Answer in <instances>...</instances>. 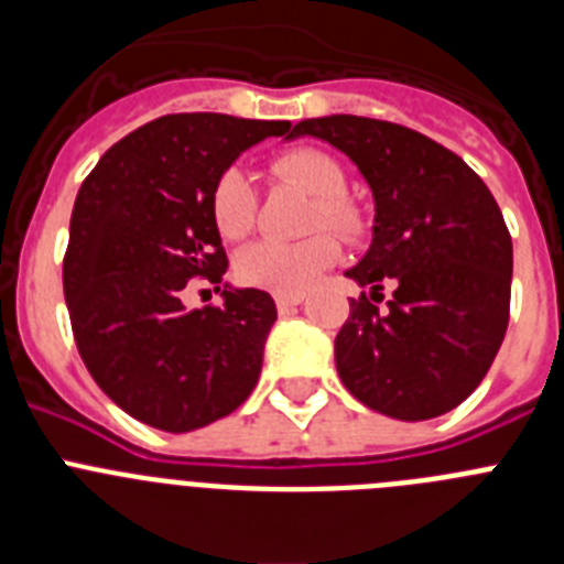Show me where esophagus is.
Returning a JSON list of instances; mask_svg holds the SVG:
<instances>
[{
	"instance_id": "34e87169",
	"label": "esophagus",
	"mask_w": 564,
	"mask_h": 564,
	"mask_svg": "<svg viewBox=\"0 0 564 564\" xmlns=\"http://www.w3.org/2000/svg\"><path fill=\"white\" fill-rule=\"evenodd\" d=\"M305 302V296H276V311L279 313H291L293 307L302 305Z\"/></svg>"
}]
</instances>
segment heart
I'll return each instance as SVG.
<instances>
[{"mask_svg": "<svg viewBox=\"0 0 564 564\" xmlns=\"http://www.w3.org/2000/svg\"><path fill=\"white\" fill-rule=\"evenodd\" d=\"M273 174L282 183L313 194L305 231L313 237L299 242H253L237 257V279L248 288L276 293V296H302L316 279L338 262L341 246L325 227L341 234L344 239H361L367 234L364 208L344 194L347 177L341 163L330 152L316 147H296L282 152L273 161ZM208 212L214 228L226 239H242L257 223V194L242 169L231 166L217 174L208 192Z\"/></svg>", "mask_w": 564, "mask_h": 564, "instance_id": "obj_1", "label": "heart"}]
</instances>
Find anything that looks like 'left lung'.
<instances>
[{
	"instance_id": "obj_1",
	"label": "left lung",
	"mask_w": 564,
	"mask_h": 564,
	"mask_svg": "<svg viewBox=\"0 0 564 564\" xmlns=\"http://www.w3.org/2000/svg\"><path fill=\"white\" fill-rule=\"evenodd\" d=\"M341 149L376 197V237L347 276L361 293L336 336L341 383L364 406L430 421L486 378L511 313V234L480 174L401 123L327 115L288 129ZM383 284L397 288L378 308Z\"/></svg>"
}]
</instances>
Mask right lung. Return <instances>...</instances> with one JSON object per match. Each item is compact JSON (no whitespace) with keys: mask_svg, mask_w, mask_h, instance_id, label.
I'll list each match as a JSON object with an SVG mask.
<instances>
[{"mask_svg":"<svg viewBox=\"0 0 564 564\" xmlns=\"http://www.w3.org/2000/svg\"><path fill=\"white\" fill-rule=\"evenodd\" d=\"M291 121L177 112L109 147L78 188L64 253V299L89 376L134 421L192 432L251 395L276 305L223 291L183 307L194 279L220 291L228 268L208 192L239 152Z\"/></svg>","mask_w":564,"mask_h":564,"instance_id":"right-lung-1","label":"right lung"}]
</instances>
